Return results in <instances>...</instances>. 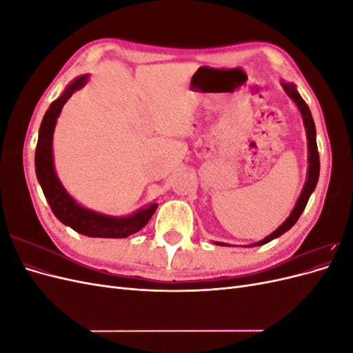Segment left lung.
I'll return each instance as SVG.
<instances>
[{
    "instance_id": "8db88e82",
    "label": "left lung",
    "mask_w": 353,
    "mask_h": 353,
    "mask_svg": "<svg viewBox=\"0 0 353 353\" xmlns=\"http://www.w3.org/2000/svg\"><path fill=\"white\" fill-rule=\"evenodd\" d=\"M281 87L284 88V91L287 92L288 97H290L294 101V104L297 105L299 112H301V114H302L303 125H305V130H306V138H307V174H306V183L303 185V190H302L301 196H299V199L296 201V206L293 208V210L290 213V216H288L274 232H271L270 236H266L263 240H261L258 243L249 244V248H254V245H262V244L270 243L271 240L280 237L281 234H284L285 231L290 230L294 225V223L297 222L299 216L302 215V212L305 210L306 203H307L309 197H311V194L314 193V190H315L316 183H318V178H319V154H318V147H316V131H315V123H314V119H312L311 110H309L307 104L301 97V94L297 92V88H296L294 83L281 81ZM215 244H218V245H230L227 243H221V241H215Z\"/></svg>"
}]
</instances>
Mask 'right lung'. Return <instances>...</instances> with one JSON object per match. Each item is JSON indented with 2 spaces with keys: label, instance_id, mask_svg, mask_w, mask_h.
I'll return each instance as SVG.
<instances>
[{
  "label": "right lung",
  "instance_id": "1",
  "mask_svg": "<svg viewBox=\"0 0 353 353\" xmlns=\"http://www.w3.org/2000/svg\"><path fill=\"white\" fill-rule=\"evenodd\" d=\"M88 78L90 74H82L73 79L60 97L50 104L48 110L42 117L35 152V172L52 213L61 223L88 237L125 239L147 225L157 209V203L138 209L128 216L103 215V213L81 206L63 187L54 169L52 134H54L57 117L72 94L85 87Z\"/></svg>",
  "mask_w": 353,
  "mask_h": 353
}]
</instances>
